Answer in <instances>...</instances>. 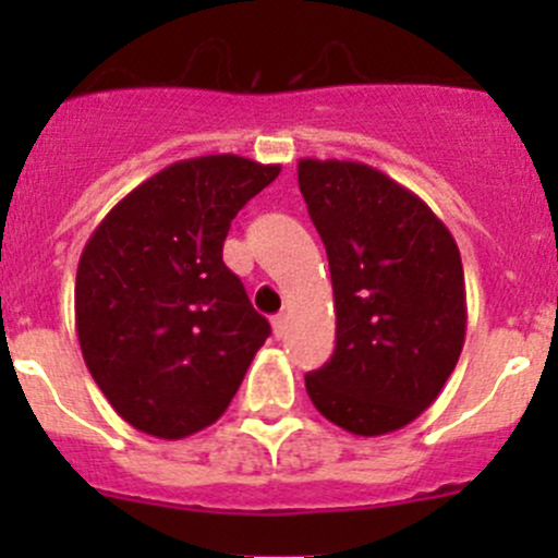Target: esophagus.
Returning <instances> with one entry per match:
<instances>
[{
    "mask_svg": "<svg viewBox=\"0 0 558 558\" xmlns=\"http://www.w3.org/2000/svg\"><path fill=\"white\" fill-rule=\"evenodd\" d=\"M286 326H289V318H286V315H275L272 331H275V337H278V340L286 335Z\"/></svg>",
    "mask_w": 558,
    "mask_h": 558,
    "instance_id": "esophagus-1",
    "label": "esophagus"
}]
</instances>
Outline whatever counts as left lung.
Wrapping results in <instances>:
<instances>
[{
	"label": "left lung",
	"mask_w": 558,
	"mask_h": 558,
	"mask_svg": "<svg viewBox=\"0 0 558 558\" xmlns=\"http://www.w3.org/2000/svg\"><path fill=\"white\" fill-rule=\"evenodd\" d=\"M329 256L337 345L305 375L315 410L359 437L408 426L437 399L466 335L464 269L421 196L362 161L300 159Z\"/></svg>",
	"instance_id": "8db88e82"
}]
</instances>
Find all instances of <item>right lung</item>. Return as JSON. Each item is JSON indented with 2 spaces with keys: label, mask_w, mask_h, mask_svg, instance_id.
I'll list each match as a JSON object with an SVG mask.
<instances>
[{
  "label": "right lung",
  "mask_w": 558,
  "mask_h": 558,
  "mask_svg": "<svg viewBox=\"0 0 558 558\" xmlns=\"http://www.w3.org/2000/svg\"><path fill=\"white\" fill-rule=\"evenodd\" d=\"M280 165L234 154L165 167L129 191L81 253L75 329L107 402L134 429L183 440L216 424L269 337L223 240Z\"/></svg>",
  "instance_id": "add662e5"
}]
</instances>
